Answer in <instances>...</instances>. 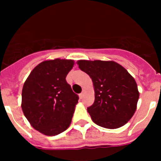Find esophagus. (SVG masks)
Instances as JSON below:
<instances>
[{
	"label": "esophagus",
	"mask_w": 161,
	"mask_h": 161,
	"mask_svg": "<svg viewBox=\"0 0 161 161\" xmlns=\"http://www.w3.org/2000/svg\"><path fill=\"white\" fill-rule=\"evenodd\" d=\"M84 94H85V90H83V91H82V93H80V94H79V97H80V99H82V97H84Z\"/></svg>",
	"instance_id": "1"
}]
</instances>
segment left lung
<instances>
[{"mask_svg":"<svg viewBox=\"0 0 161 161\" xmlns=\"http://www.w3.org/2000/svg\"><path fill=\"white\" fill-rule=\"evenodd\" d=\"M77 64L93 84L95 100L87 108L92 121L110 129L125 125L134 115L139 97L134 78L113 61L79 60Z\"/></svg>","mask_w":161,"mask_h":161,"instance_id":"1","label":"left lung"}]
</instances>
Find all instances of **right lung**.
I'll list each match as a JSON object with an SVG mask.
<instances>
[{"label":"right lung","mask_w":161,"mask_h":161,"mask_svg":"<svg viewBox=\"0 0 161 161\" xmlns=\"http://www.w3.org/2000/svg\"><path fill=\"white\" fill-rule=\"evenodd\" d=\"M68 59L47 60L31 71L22 92V109L36 130L57 136L71 125L79 97L66 82L74 66Z\"/></svg>","instance_id":"obj_1"}]
</instances>
